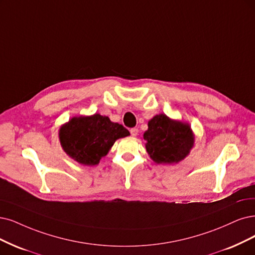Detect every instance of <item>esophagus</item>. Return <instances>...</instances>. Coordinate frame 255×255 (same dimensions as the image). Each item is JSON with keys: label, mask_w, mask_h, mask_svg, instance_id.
I'll return each mask as SVG.
<instances>
[{"label": "esophagus", "mask_w": 255, "mask_h": 255, "mask_svg": "<svg viewBox=\"0 0 255 255\" xmlns=\"http://www.w3.org/2000/svg\"><path fill=\"white\" fill-rule=\"evenodd\" d=\"M130 133H131V135H132V136H136V135H137V133H138V130H137V128H132V129H130Z\"/></svg>", "instance_id": "1"}]
</instances>
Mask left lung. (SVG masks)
Returning <instances> with one entry per match:
<instances>
[{"instance_id":"8db88e82","label":"left lung","mask_w":255,"mask_h":255,"mask_svg":"<svg viewBox=\"0 0 255 255\" xmlns=\"http://www.w3.org/2000/svg\"><path fill=\"white\" fill-rule=\"evenodd\" d=\"M143 138L150 158L162 165L180 163L194 146V133L189 123L170 119L165 113L149 120Z\"/></svg>"}]
</instances>
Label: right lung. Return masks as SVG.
<instances>
[{
    "instance_id": "add662e5",
    "label": "right lung",
    "mask_w": 255,
    "mask_h": 255,
    "mask_svg": "<svg viewBox=\"0 0 255 255\" xmlns=\"http://www.w3.org/2000/svg\"><path fill=\"white\" fill-rule=\"evenodd\" d=\"M130 135L129 131L108 117H72L59 129V139L65 153L84 166H96L106 156L116 140Z\"/></svg>"
}]
</instances>
